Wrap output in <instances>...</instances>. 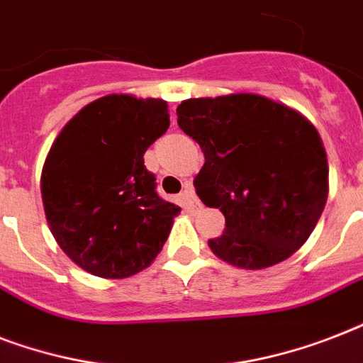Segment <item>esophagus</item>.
Returning <instances> with one entry per match:
<instances>
[{
  "mask_svg": "<svg viewBox=\"0 0 363 363\" xmlns=\"http://www.w3.org/2000/svg\"><path fill=\"white\" fill-rule=\"evenodd\" d=\"M181 199H182V205H184L188 211H199V209H201V203H199L198 198H196V192H194L192 186L184 188V192L181 194Z\"/></svg>",
  "mask_w": 363,
  "mask_h": 363,
  "instance_id": "34e87169",
  "label": "esophagus"
}]
</instances>
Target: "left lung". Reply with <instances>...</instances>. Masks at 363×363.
Returning a JSON list of instances; mask_svg holds the SVG:
<instances>
[{
	"instance_id": "8db88e82",
	"label": "left lung",
	"mask_w": 363,
	"mask_h": 363,
	"mask_svg": "<svg viewBox=\"0 0 363 363\" xmlns=\"http://www.w3.org/2000/svg\"><path fill=\"white\" fill-rule=\"evenodd\" d=\"M177 124L203 150L194 186L226 218L211 250L242 269L290 258L328 199V160L315 125L256 94L186 99Z\"/></svg>"
}]
</instances>
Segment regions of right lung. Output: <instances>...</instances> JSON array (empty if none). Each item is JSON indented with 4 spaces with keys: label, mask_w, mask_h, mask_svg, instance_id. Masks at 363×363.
<instances>
[{
    "label": "right lung",
    "mask_w": 363,
    "mask_h": 363,
    "mask_svg": "<svg viewBox=\"0 0 363 363\" xmlns=\"http://www.w3.org/2000/svg\"><path fill=\"white\" fill-rule=\"evenodd\" d=\"M169 128L164 99L113 94L60 131L41 175L54 239L77 265L124 279L152 264L181 207L156 192L143 154Z\"/></svg>",
    "instance_id": "right-lung-1"
}]
</instances>
